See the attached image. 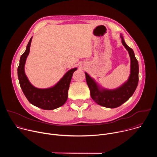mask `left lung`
<instances>
[{"instance_id":"8db88e82","label":"left lung","mask_w":157,"mask_h":157,"mask_svg":"<svg viewBox=\"0 0 157 157\" xmlns=\"http://www.w3.org/2000/svg\"><path fill=\"white\" fill-rule=\"evenodd\" d=\"M122 43L128 51L130 58V74L128 80L122 86L114 89L101 87L99 84L86 72V79L90 89L92 99L99 105L107 107L116 108L126 102L134 93L139 82V63L133 50L125 43L122 35Z\"/></svg>"}]
</instances>
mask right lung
<instances>
[{
	"mask_svg": "<svg viewBox=\"0 0 157 157\" xmlns=\"http://www.w3.org/2000/svg\"><path fill=\"white\" fill-rule=\"evenodd\" d=\"M32 37L30 38L25 52L20 59L17 69L20 86L28 101L33 105L44 110H53L63 105L68 99V92L73 73L76 68L70 70L53 87L39 89L33 86L25 73V64L30 52Z\"/></svg>",
	"mask_w": 157,
	"mask_h": 157,
	"instance_id": "1",
	"label": "right lung"
}]
</instances>
